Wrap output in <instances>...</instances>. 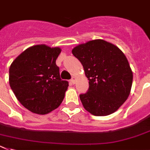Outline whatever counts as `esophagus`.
I'll return each instance as SVG.
<instances>
[{"label":"esophagus","mask_w":150,"mask_h":150,"mask_svg":"<svg viewBox=\"0 0 150 150\" xmlns=\"http://www.w3.org/2000/svg\"><path fill=\"white\" fill-rule=\"evenodd\" d=\"M70 81H71V83L72 84V85H74L75 83V77H72V79L70 80Z\"/></svg>","instance_id":"obj_1"}]
</instances>
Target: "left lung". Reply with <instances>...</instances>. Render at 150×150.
Returning a JSON list of instances; mask_svg holds the SVG:
<instances>
[{
	"label": "left lung",
	"instance_id": "1",
	"mask_svg": "<svg viewBox=\"0 0 150 150\" xmlns=\"http://www.w3.org/2000/svg\"><path fill=\"white\" fill-rule=\"evenodd\" d=\"M71 52L89 80L88 92L80 94L84 108L94 116L117 111L128 98L133 83V71L124 52L103 40L79 44Z\"/></svg>",
	"mask_w": 150,
	"mask_h": 150
}]
</instances>
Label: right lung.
Instances as JSON below:
<instances>
[{
  "mask_svg": "<svg viewBox=\"0 0 150 150\" xmlns=\"http://www.w3.org/2000/svg\"><path fill=\"white\" fill-rule=\"evenodd\" d=\"M62 50L45 44L30 46L9 69V84L17 100L32 113L47 114L59 107L69 87L56 61Z\"/></svg>",
  "mask_w": 150,
  "mask_h": 150,
  "instance_id": "obj_1",
  "label": "right lung"
}]
</instances>
